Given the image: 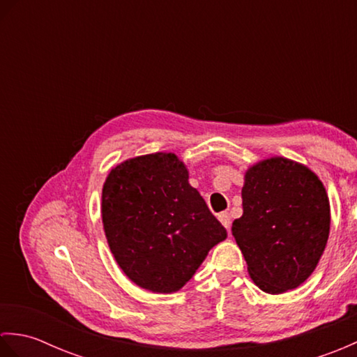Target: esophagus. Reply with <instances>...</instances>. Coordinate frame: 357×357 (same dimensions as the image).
Listing matches in <instances>:
<instances>
[{
  "label": "esophagus",
  "mask_w": 357,
  "mask_h": 357,
  "mask_svg": "<svg viewBox=\"0 0 357 357\" xmlns=\"http://www.w3.org/2000/svg\"><path fill=\"white\" fill-rule=\"evenodd\" d=\"M219 221L222 222V225L225 227L227 230H230V224H231V216L230 213H227V211H222V213H219Z\"/></svg>",
  "instance_id": "34e87169"
}]
</instances>
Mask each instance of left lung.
Masks as SVG:
<instances>
[{
  "mask_svg": "<svg viewBox=\"0 0 357 357\" xmlns=\"http://www.w3.org/2000/svg\"><path fill=\"white\" fill-rule=\"evenodd\" d=\"M244 213L231 233L262 291L279 294L312 275L330 233L328 196L305 165L271 158L253 165L242 187Z\"/></svg>",
  "mask_w": 357,
  "mask_h": 357,
  "instance_id": "1",
  "label": "left lung"
}]
</instances>
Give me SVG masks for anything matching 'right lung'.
Wrapping results in <instances>:
<instances>
[{"label":"right lung","mask_w":357,"mask_h":357,"mask_svg":"<svg viewBox=\"0 0 357 357\" xmlns=\"http://www.w3.org/2000/svg\"><path fill=\"white\" fill-rule=\"evenodd\" d=\"M101 211L118 265L136 285L155 293L178 291L210 248L227 238L173 153L116 165L102 187Z\"/></svg>","instance_id":"1"}]
</instances>
